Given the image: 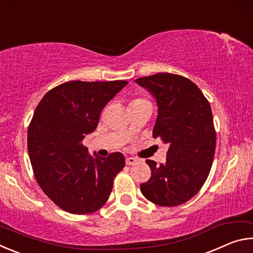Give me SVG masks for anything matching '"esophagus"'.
Returning a JSON list of instances; mask_svg holds the SVG:
<instances>
[{
    "label": "esophagus",
    "mask_w": 253,
    "mask_h": 253,
    "mask_svg": "<svg viewBox=\"0 0 253 253\" xmlns=\"http://www.w3.org/2000/svg\"><path fill=\"white\" fill-rule=\"evenodd\" d=\"M138 162H139V160H138V158H136V157H127L126 158V164L127 165H135Z\"/></svg>",
    "instance_id": "34e87169"
}]
</instances>
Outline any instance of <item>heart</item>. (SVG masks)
I'll return each instance as SVG.
<instances>
[{"label": "heart", "mask_w": 253, "mask_h": 253, "mask_svg": "<svg viewBox=\"0 0 253 253\" xmlns=\"http://www.w3.org/2000/svg\"><path fill=\"white\" fill-rule=\"evenodd\" d=\"M140 102H148V101L145 100V99H140V98H138V99L132 100L131 104H140ZM148 104H149V102H148Z\"/></svg>", "instance_id": "b5f03b06"}]
</instances>
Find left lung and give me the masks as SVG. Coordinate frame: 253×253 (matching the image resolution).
I'll return each instance as SVG.
<instances>
[{
	"label": "left lung",
	"instance_id": "left-lung-1",
	"mask_svg": "<svg viewBox=\"0 0 253 253\" xmlns=\"http://www.w3.org/2000/svg\"><path fill=\"white\" fill-rule=\"evenodd\" d=\"M135 83L156 101L153 136L169 144L164 164L146 161L152 176L140 191L161 207L181 205L201 190L211 169L216 142L211 106L198 85L182 76L162 72Z\"/></svg>",
	"mask_w": 253,
	"mask_h": 253
}]
</instances>
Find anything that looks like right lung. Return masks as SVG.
Listing matches in <instances>:
<instances>
[{"label":"right lung","mask_w":253,"mask_h":253,"mask_svg":"<svg viewBox=\"0 0 253 253\" xmlns=\"http://www.w3.org/2000/svg\"><path fill=\"white\" fill-rule=\"evenodd\" d=\"M127 84L69 81L46 92L36 108L28 129L30 161L42 191L63 211L92 213L108 200L125 157L122 153L90 155L83 140Z\"/></svg>","instance_id":"add662e5"}]
</instances>
